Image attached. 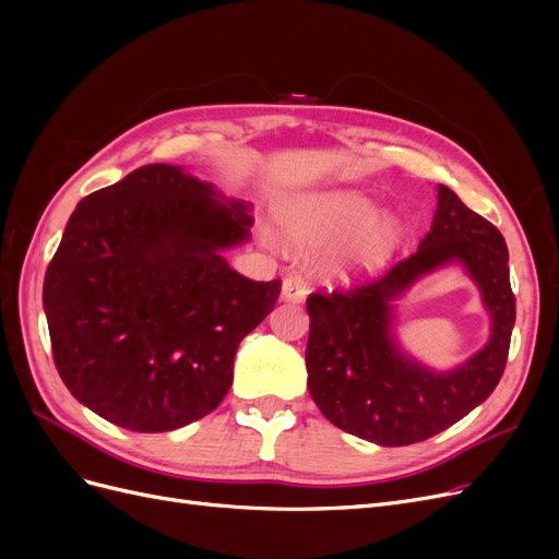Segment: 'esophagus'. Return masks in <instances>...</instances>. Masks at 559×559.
Here are the masks:
<instances>
[{
  "label": "esophagus",
  "instance_id": "obj_1",
  "mask_svg": "<svg viewBox=\"0 0 559 559\" xmlns=\"http://www.w3.org/2000/svg\"><path fill=\"white\" fill-rule=\"evenodd\" d=\"M308 296V284L300 275H289L282 282V298L286 302H302Z\"/></svg>",
  "mask_w": 559,
  "mask_h": 559
}]
</instances>
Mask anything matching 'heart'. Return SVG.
<instances>
[{"label": "heart", "mask_w": 559, "mask_h": 559, "mask_svg": "<svg viewBox=\"0 0 559 559\" xmlns=\"http://www.w3.org/2000/svg\"><path fill=\"white\" fill-rule=\"evenodd\" d=\"M280 224L298 245L343 242L335 261L341 270L376 267L399 242L394 218L373 214V202L354 191H333L289 202L280 212Z\"/></svg>", "instance_id": "obj_1"}]
</instances>
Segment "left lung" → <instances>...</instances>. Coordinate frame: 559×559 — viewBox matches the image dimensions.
I'll return each instance as SVG.
<instances>
[{
    "label": "left lung",
    "instance_id": "left-lung-1",
    "mask_svg": "<svg viewBox=\"0 0 559 559\" xmlns=\"http://www.w3.org/2000/svg\"><path fill=\"white\" fill-rule=\"evenodd\" d=\"M462 260L493 312V337L464 367L433 374L395 347L388 300L421 274ZM310 337L308 386L317 408L337 429L384 448L413 445L445 431L480 405L499 384L515 324V296L503 235L438 183L431 230L408 259L384 275L306 300Z\"/></svg>",
    "mask_w": 559,
    "mask_h": 559
}]
</instances>
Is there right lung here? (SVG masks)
<instances>
[{"label": "right lung", "instance_id": "1", "mask_svg": "<svg viewBox=\"0 0 559 559\" xmlns=\"http://www.w3.org/2000/svg\"><path fill=\"white\" fill-rule=\"evenodd\" d=\"M175 165L138 167L79 202L44 277L50 347L72 396L116 427L173 431L228 394L242 337L282 282L222 251L249 238L242 202Z\"/></svg>", "mask_w": 559, "mask_h": 559}]
</instances>
